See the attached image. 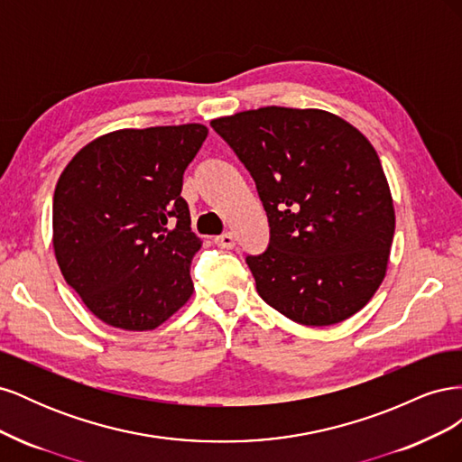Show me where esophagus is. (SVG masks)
I'll return each mask as SVG.
<instances>
[{
    "instance_id": "obj_1",
    "label": "esophagus",
    "mask_w": 462,
    "mask_h": 462,
    "mask_svg": "<svg viewBox=\"0 0 462 462\" xmlns=\"http://www.w3.org/2000/svg\"><path fill=\"white\" fill-rule=\"evenodd\" d=\"M214 243H216L219 248H227V250H231V248L235 246V236H233L231 233H223V235L216 236Z\"/></svg>"
}]
</instances>
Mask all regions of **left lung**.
Wrapping results in <instances>:
<instances>
[{"instance_id": "left-lung-1", "label": "left lung", "mask_w": 462, "mask_h": 462, "mask_svg": "<svg viewBox=\"0 0 462 462\" xmlns=\"http://www.w3.org/2000/svg\"><path fill=\"white\" fill-rule=\"evenodd\" d=\"M253 175L270 245L246 256L258 295L302 326L351 318L382 285L395 209L380 158L324 109L268 106L209 123Z\"/></svg>"}]
</instances>
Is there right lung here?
<instances>
[{"mask_svg":"<svg viewBox=\"0 0 462 462\" xmlns=\"http://www.w3.org/2000/svg\"><path fill=\"white\" fill-rule=\"evenodd\" d=\"M199 123L121 129L67 163L53 192V250L65 282L111 328L150 331L192 297L202 241L180 197L206 141Z\"/></svg>","mask_w":462,"mask_h":462,"instance_id":"obj_1","label":"right lung"}]
</instances>
